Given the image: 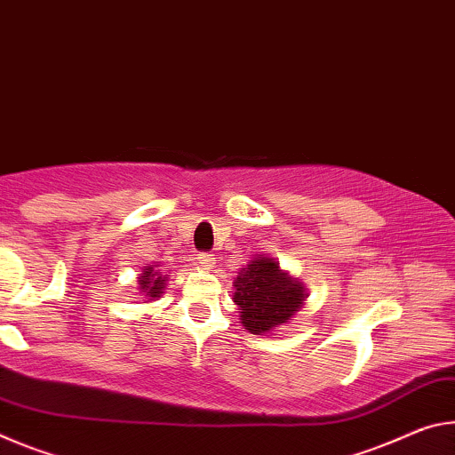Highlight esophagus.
Here are the masks:
<instances>
[{
    "label": "esophagus",
    "mask_w": 455,
    "mask_h": 455,
    "mask_svg": "<svg viewBox=\"0 0 455 455\" xmlns=\"http://www.w3.org/2000/svg\"><path fill=\"white\" fill-rule=\"evenodd\" d=\"M196 259H197V264L205 266V267H212V266L215 264V258H213V254H207V251H199Z\"/></svg>",
    "instance_id": "esophagus-1"
}]
</instances>
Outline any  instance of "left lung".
I'll return each instance as SVG.
<instances>
[{
	"mask_svg": "<svg viewBox=\"0 0 455 455\" xmlns=\"http://www.w3.org/2000/svg\"><path fill=\"white\" fill-rule=\"evenodd\" d=\"M234 286L242 324L256 334L288 323L307 298L300 282L288 278L274 258H259L242 267Z\"/></svg>",
	"mask_w": 455,
	"mask_h": 455,
	"instance_id": "1",
	"label": "left lung"
}]
</instances>
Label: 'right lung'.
Wrapping results in <instances>:
<instances>
[{
  "instance_id": "add662e5",
  "label": "right lung",
  "mask_w": 455,
  "mask_h": 455,
  "mask_svg": "<svg viewBox=\"0 0 455 455\" xmlns=\"http://www.w3.org/2000/svg\"><path fill=\"white\" fill-rule=\"evenodd\" d=\"M139 288H140V294L148 300H155V298H161L163 290H165V280L159 272H155L151 266L145 267L143 276L139 278Z\"/></svg>"
}]
</instances>
